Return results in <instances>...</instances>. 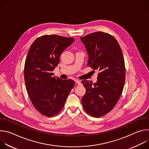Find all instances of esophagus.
<instances>
[{
  "mask_svg": "<svg viewBox=\"0 0 149 149\" xmlns=\"http://www.w3.org/2000/svg\"><path fill=\"white\" fill-rule=\"evenodd\" d=\"M75 82L77 84H78V85H79V84H81V81H80L79 80H78V79H75Z\"/></svg>",
  "mask_w": 149,
  "mask_h": 149,
  "instance_id": "obj_1",
  "label": "esophagus"
}]
</instances>
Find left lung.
Returning <instances> with one entry per match:
<instances>
[{
	"mask_svg": "<svg viewBox=\"0 0 149 149\" xmlns=\"http://www.w3.org/2000/svg\"><path fill=\"white\" fill-rule=\"evenodd\" d=\"M81 40L89 56L88 66L98 72L93 86L89 81H81L86 89L82 107L90 116L101 117L114 109L121 95L125 77L124 56L117 40L108 33L95 32Z\"/></svg>",
	"mask_w": 149,
	"mask_h": 149,
	"instance_id": "8db88e82",
	"label": "left lung"
}]
</instances>
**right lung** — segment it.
I'll use <instances>...</instances> for the list:
<instances>
[{
  "label": "right lung",
  "mask_w": 149,
  "mask_h": 149,
  "mask_svg": "<svg viewBox=\"0 0 149 149\" xmlns=\"http://www.w3.org/2000/svg\"><path fill=\"white\" fill-rule=\"evenodd\" d=\"M74 41V38L45 35L29 49L24 67L26 88L34 107L45 116H55L62 110L75 85L74 80L56 78L52 73L61 54Z\"/></svg>",
  "instance_id": "obj_1"
}]
</instances>
